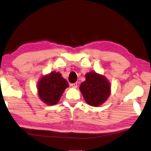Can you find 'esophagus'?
Masks as SVG:
<instances>
[{
  "instance_id": "esophagus-1",
  "label": "esophagus",
  "mask_w": 151,
  "mask_h": 151,
  "mask_svg": "<svg viewBox=\"0 0 151 151\" xmlns=\"http://www.w3.org/2000/svg\"><path fill=\"white\" fill-rule=\"evenodd\" d=\"M70 86H71L72 87H73V88H77V87H78V83L76 82V83H71Z\"/></svg>"
}]
</instances>
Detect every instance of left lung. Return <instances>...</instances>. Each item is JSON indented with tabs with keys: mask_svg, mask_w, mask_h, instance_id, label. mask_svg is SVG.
Wrapping results in <instances>:
<instances>
[{
	"mask_svg": "<svg viewBox=\"0 0 151 151\" xmlns=\"http://www.w3.org/2000/svg\"><path fill=\"white\" fill-rule=\"evenodd\" d=\"M86 80L80 86L86 101L92 106L103 104L110 94V86L104 76L90 72L86 75Z\"/></svg>",
	"mask_w": 151,
	"mask_h": 151,
	"instance_id": "obj_1",
	"label": "left lung"
}]
</instances>
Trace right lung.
Wrapping results in <instances>:
<instances>
[{
  "label": "right lung",
  "mask_w": 151,
  "mask_h": 151,
  "mask_svg": "<svg viewBox=\"0 0 151 151\" xmlns=\"http://www.w3.org/2000/svg\"><path fill=\"white\" fill-rule=\"evenodd\" d=\"M68 83L59 73H51L43 76L38 83V94L40 99L49 105L58 103Z\"/></svg>",
  "instance_id": "1"
}]
</instances>
